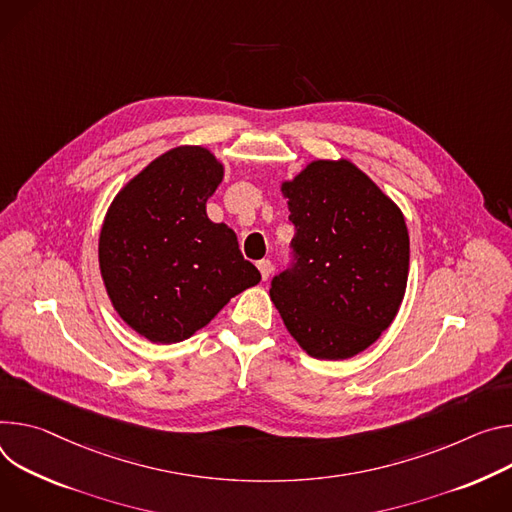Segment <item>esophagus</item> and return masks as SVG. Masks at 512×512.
<instances>
[{
	"label": "esophagus",
	"mask_w": 512,
	"mask_h": 512,
	"mask_svg": "<svg viewBox=\"0 0 512 512\" xmlns=\"http://www.w3.org/2000/svg\"><path fill=\"white\" fill-rule=\"evenodd\" d=\"M256 266H258V270H260L262 280H268L270 274H272V262H270V260H260Z\"/></svg>",
	"instance_id": "esophagus-1"
}]
</instances>
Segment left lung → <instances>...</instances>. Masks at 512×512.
Returning <instances> with one entry per match:
<instances>
[{"mask_svg":"<svg viewBox=\"0 0 512 512\" xmlns=\"http://www.w3.org/2000/svg\"><path fill=\"white\" fill-rule=\"evenodd\" d=\"M280 191L295 223L297 264L272 278L270 299L309 356L354 358L388 329L405 299V215L346 158L311 160Z\"/></svg>","mask_w":512,"mask_h":512,"instance_id":"1","label":"left lung"}]
</instances>
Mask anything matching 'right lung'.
Returning <instances> with one entry per match:
<instances>
[{"instance_id":"right-lung-1","label":"right lung","mask_w":512,"mask_h":512,"mask_svg":"<svg viewBox=\"0 0 512 512\" xmlns=\"http://www.w3.org/2000/svg\"><path fill=\"white\" fill-rule=\"evenodd\" d=\"M223 173L205 146L170 148L107 207L99 232L103 285L124 323L152 344L183 342L260 282L232 227L207 217Z\"/></svg>"}]
</instances>
